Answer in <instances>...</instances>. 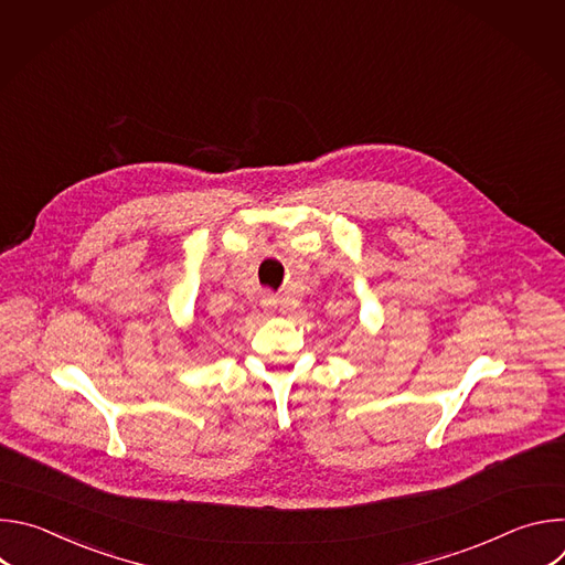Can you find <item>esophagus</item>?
I'll use <instances>...</instances> for the list:
<instances>
[{
  "mask_svg": "<svg viewBox=\"0 0 565 565\" xmlns=\"http://www.w3.org/2000/svg\"><path fill=\"white\" fill-rule=\"evenodd\" d=\"M262 303H264V306H268V308H279L281 312L292 310V303H288V301H279L275 295H264Z\"/></svg>",
  "mask_w": 565,
  "mask_h": 565,
  "instance_id": "esophagus-1",
  "label": "esophagus"
}]
</instances>
